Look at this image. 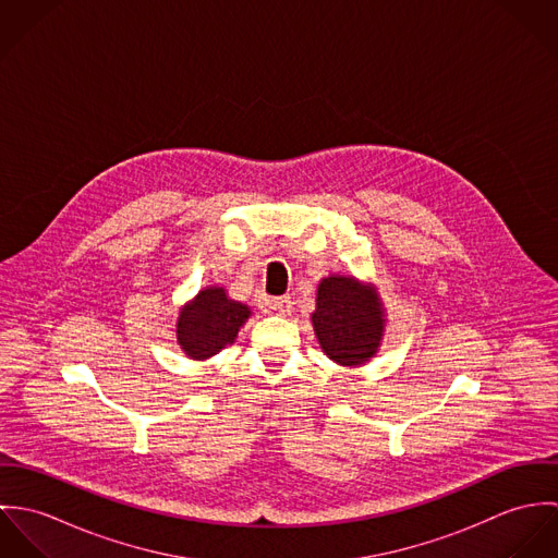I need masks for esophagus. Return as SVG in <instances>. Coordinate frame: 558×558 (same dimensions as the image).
I'll return each mask as SVG.
<instances>
[{"mask_svg":"<svg viewBox=\"0 0 558 558\" xmlns=\"http://www.w3.org/2000/svg\"><path fill=\"white\" fill-rule=\"evenodd\" d=\"M266 310L270 314H277V316H290L292 312V301L288 296H277V299H268L266 301Z\"/></svg>","mask_w":558,"mask_h":558,"instance_id":"34e87169","label":"esophagus"}]
</instances>
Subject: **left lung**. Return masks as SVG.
Wrapping results in <instances>:
<instances>
[{"label":"left lung","instance_id":"left-lung-1","mask_svg":"<svg viewBox=\"0 0 558 558\" xmlns=\"http://www.w3.org/2000/svg\"><path fill=\"white\" fill-rule=\"evenodd\" d=\"M312 322L328 359L339 365H363L380 345L385 319L374 292L352 277L332 275L318 286Z\"/></svg>","mask_w":558,"mask_h":558}]
</instances>
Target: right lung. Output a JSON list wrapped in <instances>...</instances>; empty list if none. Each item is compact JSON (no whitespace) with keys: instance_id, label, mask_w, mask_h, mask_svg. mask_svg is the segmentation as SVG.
<instances>
[{"instance_id":"obj_1","label":"right lung","mask_w":558,"mask_h":558,"mask_svg":"<svg viewBox=\"0 0 558 558\" xmlns=\"http://www.w3.org/2000/svg\"><path fill=\"white\" fill-rule=\"evenodd\" d=\"M248 314V307L228 299L223 288H208L180 312L178 343L191 359H208L236 339Z\"/></svg>"}]
</instances>
